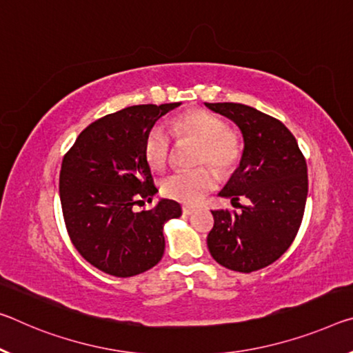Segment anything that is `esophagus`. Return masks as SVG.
I'll use <instances>...</instances> for the list:
<instances>
[{"instance_id": "34e87169", "label": "esophagus", "mask_w": 353, "mask_h": 353, "mask_svg": "<svg viewBox=\"0 0 353 353\" xmlns=\"http://www.w3.org/2000/svg\"><path fill=\"white\" fill-rule=\"evenodd\" d=\"M182 214H183V215H192V214H194V209H193V207L183 205V207H182Z\"/></svg>"}]
</instances>
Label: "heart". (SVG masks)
Instances as JSON below:
<instances>
[{"instance_id":"heart-1","label":"heart","mask_w":353,"mask_h":353,"mask_svg":"<svg viewBox=\"0 0 353 353\" xmlns=\"http://www.w3.org/2000/svg\"><path fill=\"white\" fill-rule=\"evenodd\" d=\"M171 132L177 139H190L199 146L196 163L210 165L228 172L240 159L242 146L236 132L226 128L225 121L210 111L194 108L171 121ZM144 157L155 170H163L171 157V137L165 127L155 124L144 138ZM216 187V176L209 168L176 171L163 179L161 190L168 198L183 204H198Z\"/></svg>"}]
</instances>
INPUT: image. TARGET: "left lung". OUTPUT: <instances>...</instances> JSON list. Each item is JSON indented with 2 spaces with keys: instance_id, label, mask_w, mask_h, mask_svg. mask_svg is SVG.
<instances>
[{
  "instance_id": "obj_1",
  "label": "left lung",
  "mask_w": 353,
  "mask_h": 353,
  "mask_svg": "<svg viewBox=\"0 0 353 353\" xmlns=\"http://www.w3.org/2000/svg\"><path fill=\"white\" fill-rule=\"evenodd\" d=\"M205 106L236 122L243 137L240 165L220 192L242 210L212 212L207 247L220 265L251 273L279 259L297 236L307 196L306 160L275 117L242 103Z\"/></svg>"
}]
</instances>
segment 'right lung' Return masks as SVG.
<instances>
[{
  "label": "right lung",
  "instance_id": "right-lung-1",
  "mask_svg": "<svg viewBox=\"0 0 353 353\" xmlns=\"http://www.w3.org/2000/svg\"><path fill=\"white\" fill-rule=\"evenodd\" d=\"M181 102L133 105L89 124L63 159L59 198L67 232L85 259L108 275L135 276L163 256V225L182 215L160 199L152 210L133 205L159 192L144 157V138Z\"/></svg>",
  "mask_w": 353,
  "mask_h": 353
}]
</instances>
